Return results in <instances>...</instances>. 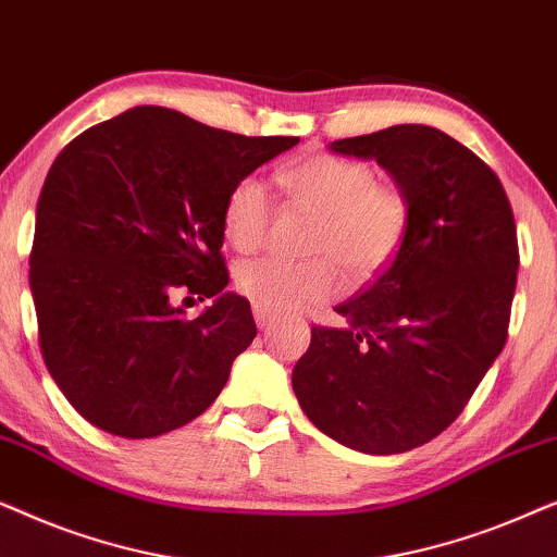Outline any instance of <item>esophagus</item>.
Here are the masks:
<instances>
[{"label":"esophagus","instance_id":"1","mask_svg":"<svg viewBox=\"0 0 557 557\" xmlns=\"http://www.w3.org/2000/svg\"><path fill=\"white\" fill-rule=\"evenodd\" d=\"M253 317H256V324L261 326V330H265V326H271L273 319H276V314H273V311L263 309V307H253Z\"/></svg>","mask_w":557,"mask_h":557}]
</instances>
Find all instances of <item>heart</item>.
<instances>
[{"label":"heart","mask_w":557,"mask_h":557,"mask_svg":"<svg viewBox=\"0 0 557 557\" xmlns=\"http://www.w3.org/2000/svg\"><path fill=\"white\" fill-rule=\"evenodd\" d=\"M278 185L296 202L317 212L307 240V261H281L265 256L235 271V286L253 307L269 311L296 309L330 299L339 292L342 263L349 278L370 273L398 253L410 225V197L398 185L375 182L370 164L337 154H311L284 166ZM273 200L256 174L231 187L223 205V233L240 253L261 246L269 231Z\"/></svg>","instance_id":"obj_1"}]
</instances>
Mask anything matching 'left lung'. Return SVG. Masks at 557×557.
<instances>
[{"label":"left lung","instance_id":"obj_1","mask_svg":"<svg viewBox=\"0 0 557 557\" xmlns=\"http://www.w3.org/2000/svg\"><path fill=\"white\" fill-rule=\"evenodd\" d=\"M377 159L410 197L398 253L311 326L292 383L309 421L362 454L429 444L467 408L507 342L520 248L492 166L438 128L400 124L332 141Z\"/></svg>","mask_w":557,"mask_h":557}]
</instances>
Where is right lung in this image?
Returning a JSON list of instances; mask_svg holds the SVG:
<instances>
[{"label": "right lung", "instance_id": "right-lung-1", "mask_svg": "<svg viewBox=\"0 0 557 557\" xmlns=\"http://www.w3.org/2000/svg\"><path fill=\"white\" fill-rule=\"evenodd\" d=\"M294 144L136 106L60 151L37 200L29 288L42 360L88 423L154 438L212 406L256 337L246 296L223 292L225 197ZM174 293L216 304L187 320Z\"/></svg>", "mask_w": 557, "mask_h": 557}]
</instances>
